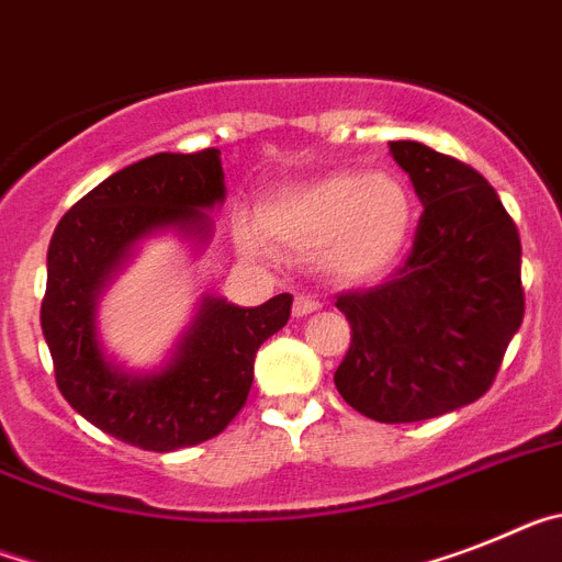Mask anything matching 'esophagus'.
I'll list each match as a JSON object with an SVG mask.
<instances>
[{"label": "esophagus", "mask_w": 562, "mask_h": 562, "mask_svg": "<svg viewBox=\"0 0 562 562\" xmlns=\"http://www.w3.org/2000/svg\"><path fill=\"white\" fill-rule=\"evenodd\" d=\"M319 308H322V302L314 300V296H308V294L294 296V316H308Z\"/></svg>", "instance_id": "esophagus-1"}]
</instances>
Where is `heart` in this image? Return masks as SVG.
Returning a JSON list of instances; mask_svg holds the SVG:
<instances>
[{"label": "heart", "instance_id": "b5f03b06", "mask_svg": "<svg viewBox=\"0 0 562 562\" xmlns=\"http://www.w3.org/2000/svg\"><path fill=\"white\" fill-rule=\"evenodd\" d=\"M413 194L390 172H328L285 187L257 209V226L268 240L282 246H325V262L341 280H373L384 274L404 251L413 228ZM248 251H260L254 228H243Z\"/></svg>", "mask_w": 562, "mask_h": 562}]
</instances>
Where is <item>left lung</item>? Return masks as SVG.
I'll return each instance as SVG.
<instances>
[{
    "label": "left lung",
    "instance_id": "obj_1",
    "mask_svg": "<svg viewBox=\"0 0 562 562\" xmlns=\"http://www.w3.org/2000/svg\"><path fill=\"white\" fill-rule=\"evenodd\" d=\"M390 153L424 212L387 280L336 296L350 348L334 382L362 416L407 424L484 396L526 296L520 234L484 175L416 140H390Z\"/></svg>",
    "mask_w": 562,
    "mask_h": 562
}]
</instances>
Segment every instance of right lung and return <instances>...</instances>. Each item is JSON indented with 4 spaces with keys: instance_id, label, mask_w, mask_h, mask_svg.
Instances as JSON below:
<instances>
[{
    "instance_id": "1",
    "label": "right lung",
    "mask_w": 562,
    "mask_h": 562,
    "mask_svg": "<svg viewBox=\"0 0 562 562\" xmlns=\"http://www.w3.org/2000/svg\"><path fill=\"white\" fill-rule=\"evenodd\" d=\"M221 200V149L158 153L101 180L53 232L42 330L56 384L87 422L138 450L172 452L221 436L246 407L254 356L291 316V294L271 296L257 308L206 300L164 373L126 375L101 356L92 305L106 274L155 228L206 234L200 209Z\"/></svg>"
}]
</instances>
